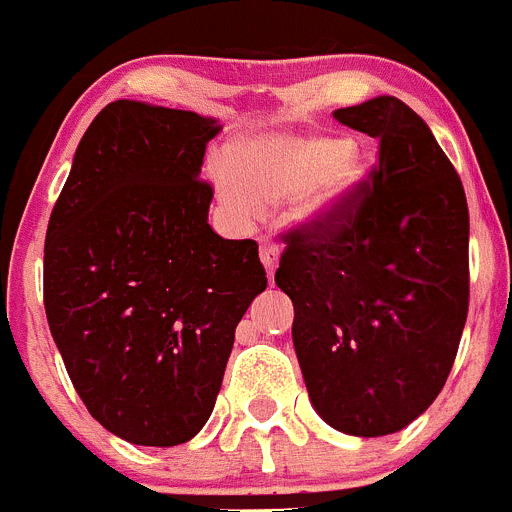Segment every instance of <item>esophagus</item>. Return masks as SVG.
<instances>
[{
	"instance_id": "obj_1",
	"label": "esophagus",
	"mask_w": 512,
	"mask_h": 512,
	"mask_svg": "<svg viewBox=\"0 0 512 512\" xmlns=\"http://www.w3.org/2000/svg\"><path fill=\"white\" fill-rule=\"evenodd\" d=\"M259 256H261V264L266 266V274H269V279H274V269H277L279 256H282V248H279V243L271 241V238H261Z\"/></svg>"
}]
</instances>
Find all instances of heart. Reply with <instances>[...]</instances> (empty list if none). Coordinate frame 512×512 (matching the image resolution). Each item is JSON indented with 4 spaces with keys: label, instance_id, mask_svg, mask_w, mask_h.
<instances>
[{
    "label": "heart",
    "instance_id": "obj_1",
    "mask_svg": "<svg viewBox=\"0 0 512 512\" xmlns=\"http://www.w3.org/2000/svg\"><path fill=\"white\" fill-rule=\"evenodd\" d=\"M364 176V161L346 140L264 135L230 148L228 169L215 171V184L241 220L297 200V217L320 223L346 210Z\"/></svg>",
    "mask_w": 512,
    "mask_h": 512
}]
</instances>
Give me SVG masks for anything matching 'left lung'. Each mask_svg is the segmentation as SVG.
Listing matches in <instances>:
<instances>
[{
	"mask_svg": "<svg viewBox=\"0 0 512 512\" xmlns=\"http://www.w3.org/2000/svg\"><path fill=\"white\" fill-rule=\"evenodd\" d=\"M379 140V164L330 220L287 235L277 287L320 418L348 436L402 431L428 410L469 310L464 187L423 117L397 97L333 112Z\"/></svg>",
	"mask_w": 512,
	"mask_h": 512,
	"instance_id": "obj_1",
	"label": "left lung"
}]
</instances>
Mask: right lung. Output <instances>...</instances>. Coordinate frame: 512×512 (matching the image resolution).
<instances>
[{
  "label": "right lung",
  "mask_w": 512,
  "mask_h": 512,
  "mask_svg": "<svg viewBox=\"0 0 512 512\" xmlns=\"http://www.w3.org/2000/svg\"><path fill=\"white\" fill-rule=\"evenodd\" d=\"M220 122L117 99L74 153L45 233L43 297L94 420L138 446H179L215 408L235 325L266 289L256 241L207 223L200 179Z\"/></svg>",
  "instance_id": "obj_1"
}]
</instances>
